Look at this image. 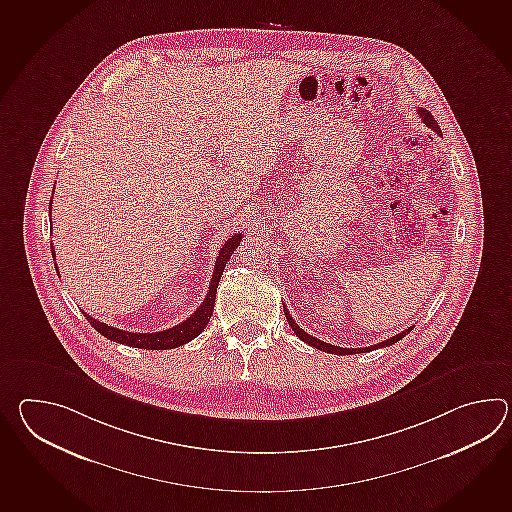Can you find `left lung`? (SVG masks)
Listing matches in <instances>:
<instances>
[{"instance_id": "left-lung-1", "label": "left lung", "mask_w": 512, "mask_h": 512, "mask_svg": "<svg viewBox=\"0 0 512 512\" xmlns=\"http://www.w3.org/2000/svg\"><path fill=\"white\" fill-rule=\"evenodd\" d=\"M419 115H421L422 123L428 126V128H432L435 130L437 134H441V128L437 125V121L433 119V115L428 112V110H424V108H419L417 110ZM284 316L288 319V325L292 327L294 330V334H296L299 340L305 341L308 345H312V347H316L319 351H323V353L330 354H360V353H369V351H376V349H380V347H389V345H393V343H397V341L402 340L406 334H408L409 330L413 329V327H409V329L402 330L400 334L397 336H393V338H389L386 341H380V343H376V345H371V347H360V349H345V347H338V345H332V343H325V341L318 340V338H314V336H310L308 332L301 329L299 325H297L296 321L292 319L290 316V312L284 308Z\"/></svg>"}]
</instances>
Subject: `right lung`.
Wrapping results in <instances>:
<instances>
[{
	"instance_id": "add662e5",
	"label": "right lung",
	"mask_w": 512,
	"mask_h": 512,
	"mask_svg": "<svg viewBox=\"0 0 512 512\" xmlns=\"http://www.w3.org/2000/svg\"><path fill=\"white\" fill-rule=\"evenodd\" d=\"M51 202H53V200H51ZM240 240H242V235L235 233V235L220 248L218 257H216L213 277H211V283H209V290H207L204 303L194 310V314L191 318L185 319L180 325H174L172 329L161 330V332H145V334H143V332H128V330L110 327V325H106L103 321H97V319L88 316L86 312H82V314L90 321V325L93 329L97 330V332H101L104 338L115 341V343H125V345H130V347L148 349V351H165V349L180 347L183 343L194 340L198 334H202L205 325L209 323V318L213 316L216 288H218L220 277H222V273H224V268H226V264H228L229 257L233 255V251L237 250ZM51 251H53V246H51ZM53 257H55V251H53ZM55 266H57V264H55Z\"/></svg>"
}]
</instances>
